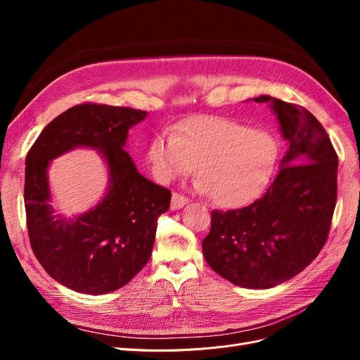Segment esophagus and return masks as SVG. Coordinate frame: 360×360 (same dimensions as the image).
<instances>
[{"instance_id":"esophagus-1","label":"esophagus","mask_w":360,"mask_h":360,"mask_svg":"<svg viewBox=\"0 0 360 360\" xmlns=\"http://www.w3.org/2000/svg\"><path fill=\"white\" fill-rule=\"evenodd\" d=\"M188 204V198L183 197L180 193H174L172 200H171V209L172 210H180L181 207H184Z\"/></svg>"}]
</instances>
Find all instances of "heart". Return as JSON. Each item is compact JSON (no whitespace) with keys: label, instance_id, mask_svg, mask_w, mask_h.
<instances>
[{"label":"heart","instance_id":"obj_1","mask_svg":"<svg viewBox=\"0 0 360 360\" xmlns=\"http://www.w3.org/2000/svg\"><path fill=\"white\" fill-rule=\"evenodd\" d=\"M276 139L231 118L200 115L156 135L148 160L162 181L188 176L198 165V189L214 204L237 207L266 188L278 162Z\"/></svg>","mask_w":360,"mask_h":360}]
</instances>
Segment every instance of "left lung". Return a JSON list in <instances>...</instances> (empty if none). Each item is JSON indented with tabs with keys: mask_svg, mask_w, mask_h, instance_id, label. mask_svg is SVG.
Masks as SVG:
<instances>
[{
	"mask_svg": "<svg viewBox=\"0 0 360 360\" xmlns=\"http://www.w3.org/2000/svg\"><path fill=\"white\" fill-rule=\"evenodd\" d=\"M254 101L270 103L288 150L263 197L243 209L212 212L202 254L234 285L264 290L300 274L328 240L338 156L321 123L303 106L266 94Z\"/></svg>",
	"mask_w": 360,
	"mask_h": 360,
	"instance_id": "obj_1",
	"label": "left lung"
}]
</instances>
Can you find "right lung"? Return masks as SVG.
I'll return each mask as SVG.
<instances>
[{"label":"right lung","mask_w":360,"mask_h":360,"mask_svg":"<svg viewBox=\"0 0 360 360\" xmlns=\"http://www.w3.org/2000/svg\"><path fill=\"white\" fill-rule=\"evenodd\" d=\"M147 117L132 108L82 103L41 130L25 160V212L30 243L41 267L61 285L106 294L126 285L150 259L158 217L171 192L139 174L124 150L129 129ZM97 149L108 167L105 197L73 220L50 204V160L73 148Z\"/></svg>","instance_id":"add662e5"}]
</instances>
